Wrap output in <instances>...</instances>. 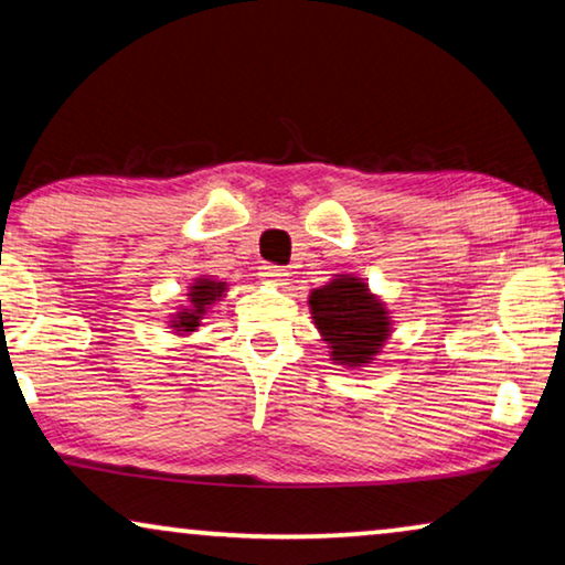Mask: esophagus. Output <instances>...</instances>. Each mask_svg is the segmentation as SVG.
<instances>
[{
    "label": "esophagus",
    "instance_id": "1",
    "mask_svg": "<svg viewBox=\"0 0 565 565\" xmlns=\"http://www.w3.org/2000/svg\"><path fill=\"white\" fill-rule=\"evenodd\" d=\"M259 277L265 282H273V285H285V277H288V273H285L282 267L277 265H262L259 267Z\"/></svg>",
    "mask_w": 565,
    "mask_h": 565
}]
</instances>
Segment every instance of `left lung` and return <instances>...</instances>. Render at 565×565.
Returning <instances> with one entry per match:
<instances>
[{"label":"left lung","instance_id":"left-lung-1","mask_svg":"<svg viewBox=\"0 0 565 565\" xmlns=\"http://www.w3.org/2000/svg\"><path fill=\"white\" fill-rule=\"evenodd\" d=\"M308 306L337 365H367L391 337L388 311L360 277L337 275L308 296Z\"/></svg>","mask_w":565,"mask_h":565}]
</instances>
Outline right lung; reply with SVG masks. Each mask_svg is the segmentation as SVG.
Here are the masks:
<instances>
[{"label": "right lung", "mask_w": 565, "mask_h": 565, "mask_svg": "<svg viewBox=\"0 0 565 565\" xmlns=\"http://www.w3.org/2000/svg\"><path fill=\"white\" fill-rule=\"evenodd\" d=\"M226 290H228L226 282L213 280V277H198V280L190 285V292H188L190 306H184L182 311H177L172 316V321H169V327H172L177 334H190V331H195L207 308H211L215 300H221Z\"/></svg>", "instance_id": "right-lung-1"}]
</instances>
